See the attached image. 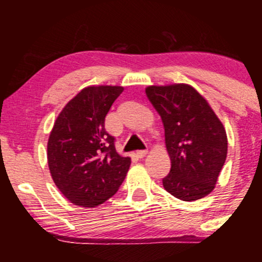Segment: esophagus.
<instances>
[{"label":"esophagus","instance_id":"obj_1","mask_svg":"<svg viewBox=\"0 0 262 262\" xmlns=\"http://www.w3.org/2000/svg\"><path fill=\"white\" fill-rule=\"evenodd\" d=\"M146 154H148V150H138L137 151L138 158H144Z\"/></svg>","mask_w":262,"mask_h":262}]
</instances>
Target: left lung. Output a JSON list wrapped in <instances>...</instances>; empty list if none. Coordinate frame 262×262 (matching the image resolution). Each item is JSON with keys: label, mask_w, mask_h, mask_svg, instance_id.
Here are the masks:
<instances>
[{"label": "left lung", "mask_w": 262, "mask_h": 262, "mask_svg": "<svg viewBox=\"0 0 262 262\" xmlns=\"http://www.w3.org/2000/svg\"><path fill=\"white\" fill-rule=\"evenodd\" d=\"M146 96L160 114L171 160L164 188L186 202L215 187L228 152L224 125L206 98L187 83L148 86Z\"/></svg>", "instance_id": "8db88e82"}]
</instances>
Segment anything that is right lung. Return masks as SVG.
Masks as SVG:
<instances>
[{
    "instance_id": "add662e5",
    "label": "right lung",
    "mask_w": 262,
    "mask_h": 262,
    "mask_svg": "<svg viewBox=\"0 0 262 262\" xmlns=\"http://www.w3.org/2000/svg\"><path fill=\"white\" fill-rule=\"evenodd\" d=\"M122 86H89L66 103L48 140V165L56 187L71 203L100 206L118 191L130 158L122 156L104 118Z\"/></svg>"
}]
</instances>
